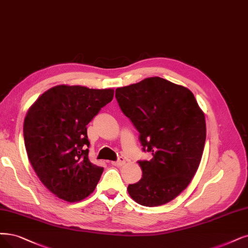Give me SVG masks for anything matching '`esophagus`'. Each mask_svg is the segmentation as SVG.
Here are the masks:
<instances>
[{"mask_svg":"<svg viewBox=\"0 0 248 248\" xmlns=\"http://www.w3.org/2000/svg\"><path fill=\"white\" fill-rule=\"evenodd\" d=\"M113 166H117V167H122V166H124V164L125 163V159L124 158V157H119L116 161H112L111 162Z\"/></svg>","mask_w":248,"mask_h":248,"instance_id":"34e87169","label":"esophagus"}]
</instances>
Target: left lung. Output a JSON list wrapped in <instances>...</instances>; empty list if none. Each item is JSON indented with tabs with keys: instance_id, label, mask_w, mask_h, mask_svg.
Wrapping results in <instances>:
<instances>
[{
	"instance_id": "8db88e82",
	"label": "left lung",
	"mask_w": 248,
	"mask_h": 248,
	"mask_svg": "<svg viewBox=\"0 0 248 248\" xmlns=\"http://www.w3.org/2000/svg\"><path fill=\"white\" fill-rule=\"evenodd\" d=\"M115 98L140 133L143 150L153 156L138 161L142 179L127 192L144 206L166 204L198 170L206 138L204 113L189 89L158 77L117 88Z\"/></svg>"
}]
</instances>
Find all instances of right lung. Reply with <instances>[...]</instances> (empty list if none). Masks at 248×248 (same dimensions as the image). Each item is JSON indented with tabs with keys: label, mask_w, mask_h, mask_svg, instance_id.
<instances>
[{
	"label": "right lung",
	"mask_w": 248,
	"mask_h": 248,
	"mask_svg": "<svg viewBox=\"0 0 248 248\" xmlns=\"http://www.w3.org/2000/svg\"><path fill=\"white\" fill-rule=\"evenodd\" d=\"M113 95V89L59 85L46 91L27 111V156L36 176L58 198L78 202L94 192L103 168L89 159L87 124Z\"/></svg>",
	"instance_id": "add662e5"
}]
</instances>
